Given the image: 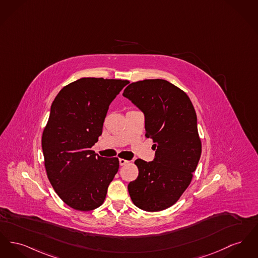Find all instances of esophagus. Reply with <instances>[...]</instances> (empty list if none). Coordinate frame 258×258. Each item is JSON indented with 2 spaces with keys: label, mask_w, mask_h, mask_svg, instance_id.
<instances>
[{
  "label": "esophagus",
  "mask_w": 258,
  "mask_h": 258,
  "mask_svg": "<svg viewBox=\"0 0 258 258\" xmlns=\"http://www.w3.org/2000/svg\"><path fill=\"white\" fill-rule=\"evenodd\" d=\"M119 163H120V166H124L128 163V161H126L124 159H119Z\"/></svg>",
  "instance_id": "34e87169"
}]
</instances>
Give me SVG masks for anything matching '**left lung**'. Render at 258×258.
I'll list each match as a JSON object with an SVG mask.
<instances>
[{
	"label": "left lung",
	"instance_id": "left-lung-1",
	"mask_svg": "<svg viewBox=\"0 0 258 258\" xmlns=\"http://www.w3.org/2000/svg\"><path fill=\"white\" fill-rule=\"evenodd\" d=\"M122 95L143 112L156 150L152 162H135L139 173L127 186L130 196L143 211L166 210L189 186L201 157L195 109L184 91L162 79L132 83Z\"/></svg>",
	"mask_w": 258,
	"mask_h": 258
}]
</instances>
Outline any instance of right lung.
Here are the masks:
<instances>
[{
	"instance_id": "1",
	"label": "right lung",
	"mask_w": 258,
	"mask_h": 258,
	"mask_svg": "<svg viewBox=\"0 0 258 258\" xmlns=\"http://www.w3.org/2000/svg\"><path fill=\"white\" fill-rule=\"evenodd\" d=\"M130 82L82 78L54 98L42 137L47 178L61 200L77 211L100 207L119 169L118 158L91 150L102 134L109 105Z\"/></svg>"
}]
</instances>
